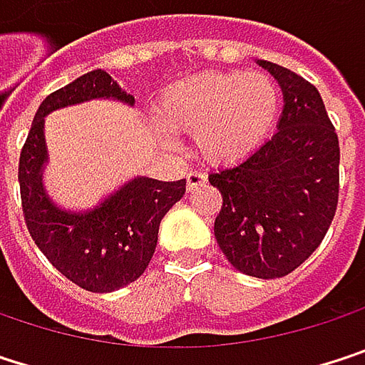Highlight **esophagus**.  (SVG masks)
Masks as SVG:
<instances>
[{"label":"esophagus","mask_w":365,"mask_h":365,"mask_svg":"<svg viewBox=\"0 0 365 365\" xmlns=\"http://www.w3.org/2000/svg\"><path fill=\"white\" fill-rule=\"evenodd\" d=\"M205 183H207V175L200 173V171H190L185 175V187H187V192H192V190H196L198 185H205Z\"/></svg>","instance_id":"esophagus-1"}]
</instances>
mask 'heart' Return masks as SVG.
I'll use <instances>...</instances> for the list:
<instances>
[{"mask_svg":"<svg viewBox=\"0 0 365 365\" xmlns=\"http://www.w3.org/2000/svg\"><path fill=\"white\" fill-rule=\"evenodd\" d=\"M277 106V86L264 73L205 71L171 84L156 113L167 130L196 135L205 160L235 163L266 139Z\"/></svg>","mask_w":365,"mask_h":365,"instance_id":"1","label":"heart"}]
</instances>
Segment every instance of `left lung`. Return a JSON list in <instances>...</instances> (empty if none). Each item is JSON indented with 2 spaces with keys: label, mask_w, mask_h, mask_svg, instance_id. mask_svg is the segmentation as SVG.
Wrapping results in <instances>:
<instances>
[{
  "label": "left lung",
  "mask_w": 365,
  "mask_h": 365,
  "mask_svg": "<svg viewBox=\"0 0 365 365\" xmlns=\"http://www.w3.org/2000/svg\"><path fill=\"white\" fill-rule=\"evenodd\" d=\"M283 91L277 133L252 156L209 175L222 192L215 239L228 262L257 279L296 270L324 241L338 207L340 148L319 91L259 61Z\"/></svg>",
  "instance_id": "8db88e82"
}]
</instances>
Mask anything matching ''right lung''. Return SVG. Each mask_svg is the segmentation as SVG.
Wrapping results in <instances>:
<instances>
[{
  "instance_id": "right-lung-1",
  "label": "right lung",
  "mask_w": 365,
  "mask_h": 365,
  "mask_svg": "<svg viewBox=\"0 0 365 365\" xmlns=\"http://www.w3.org/2000/svg\"><path fill=\"white\" fill-rule=\"evenodd\" d=\"M113 97L135 103L103 69H95L48 95L37 110L19 158L21 205L27 230L48 262L86 292H113L148 268L165 213L185 192V180L137 178L88 213H67L50 202L41 185L46 163V113L88 99Z\"/></svg>"
}]
</instances>
